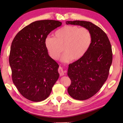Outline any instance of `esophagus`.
I'll list each match as a JSON object with an SVG mask.
<instances>
[{"label": "esophagus", "instance_id": "34e87169", "mask_svg": "<svg viewBox=\"0 0 123 123\" xmlns=\"http://www.w3.org/2000/svg\"><path fill=\"white\" fill-rule=\"evenodd\" d=\"M58 72H59L60 75L61 76H63L64 75V70L63 69V68H62V67H61V66L59 67V69H58Z\"/></svg>", "mask_w": 123, "mask_h": 123}]
</instances>
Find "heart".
I'll return each instance as SVG.
<instances>
[{
	"instance_id": "1",
	"label": "heart",
	"mask_w": 123,
	"mask_h": 123,
	"mask_svg": "<svg viewBox=\"0 0 123 123\" xmlns=\"http://www.w3.org/2000/svg\"><path fill=\"white\" fill-rule=\"evenodd\" d=\"M92 37L90 31L85 28L76 25H66L55 32V37L48 36L44 45L49 56L52 59H59L63 47L64 53L61 59L64 63L73 59H81L90 48Z\"/></svg>"
}]
</instances>
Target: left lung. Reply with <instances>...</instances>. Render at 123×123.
<instances>
[{
  "label": "left lung",
  "instance_id": "obj_1",
  "mask_svg": "<svg viewBox=\"0 0 123 123\" xmlns=\"http://www.w3.org/2000/svg\"><path fill=\"white\" fill-rule=\"evenodd\" d=\"M67 24L86 28L92 37L88 51L81 59L69 64L67 74L71 80L68 92L73 98L79 100L95 95L106 81L112 62L111 45L105 32L92 23L74 20Z\"/></svg>",
  "mask_w": 123,
  "mask_h": 123
}]
</instances>
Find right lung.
Here are the masks:
<instances>
[{
  "mask_svg": "<svg viewBox=\"0 0 123 123\" xmlns=\"http://www.w3.org/2000/svg\"><path fill=\"white\" fill-rule=\"evenodd\" d=\"M61 25L54 20L35 21L22 29L12 41L9 56L12 81L29 100L46 99L59 78V65L49 56L44 41Z\"/></svg>",
  "mask_w": 123,
  "mask_h": 123,
  "instance_id": "add662e5",
  "label": "right lung"
}]
</instances>
